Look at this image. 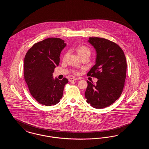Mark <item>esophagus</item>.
<instances>
[{"instance_id":"34e87169","label":"esophagus","mask_w":149,"mask_h":149,"mask_svg":"<svg viewBox=\"0 0 149 149\" xmlns=\"http://www.w3.org/2000/svg\"><path fill=\"white\" fill-rule=\"evenodd\" d=\"M78 78H70L69 79V81H75L78 80Z\"/></svg>"}]
</instances>
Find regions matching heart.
<instances>
[{"instance_id": "1", "label": "heart", "mask_w": 149, "mask_h": 149, "mask_svg": "<svg viewBox=\"0 0 149 149\" xmlns=\"http://www.w3.org/2000/svg\"><path fill=\"white\" fill-rule=\"evenodd\" d=\"M75 50L79 56H81L82 55H86V54L91 55V51L89 50V49L83 45H79L75 48ZM66 57H67V54H64L63 60H66Z\"/></svg>"}]
</instances>
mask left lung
<instances>
[{"label": "left lung", "mask_w": 149, "mask_h": 149, "mask_svg": "<svg viewBox=\"0 0 149 149\" xmlns=\"http://www.w3.org/2000/svg\"><path fill=\"white\" fill-rule=\"evenodd\" d=\"M88 42L96 50L95 64L87 74L98 79L96 84L87 81L86 102L94 108L109 106L122 93L126 76L125 54L116 43L103 38L89 37Z\"/></svg>", "instance_id": "1"}]
</instances>
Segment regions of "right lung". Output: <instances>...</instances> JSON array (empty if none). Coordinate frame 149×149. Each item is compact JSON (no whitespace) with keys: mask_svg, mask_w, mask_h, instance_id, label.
<instances>
[{"mask_svg":"<svg viewBox=\"0 0 149 149\" xmlns=\"http://www.w3.org/2000/svg\"><path fill=\"white\" fill-rule=\"evenodd\" d=\"M66 46L59 38H48L36 43L27 51L24 60V78L32 97L46 106L56 105L61 99L68 80L54 79L60 55Z\"/></svg>","mask_w":149,"mask_h":149,"instance_id":"right-lung-1","label":"right lung"}]
</instances>
